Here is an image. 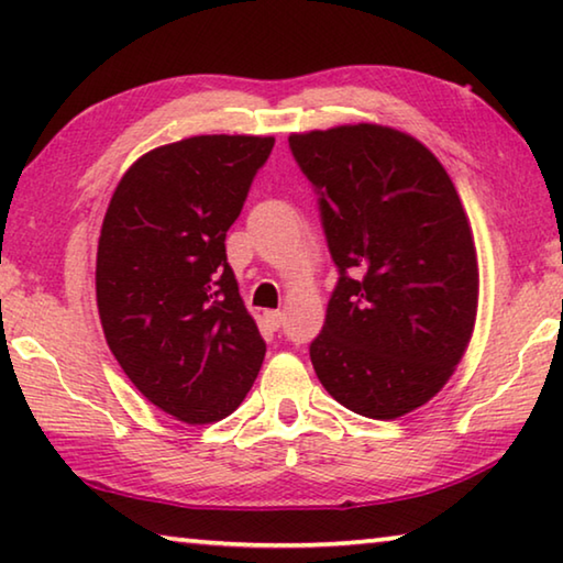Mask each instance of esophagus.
Returning a JSON list of instances; mask_svg holds the SVG:
<instances>
[{
    "label": "esophagus",
    "instance_id": "34e87169",
    "mask_svg": "<svg viewBox=\"0 0 563 563\" xmlns=\"http://www.w3.org/2000/svg\"><path fill=\"white\" fill-rule=\"evenodd\" d=\"M265 322H268L273 330H278L283 325V312L280 310H268V312H265Z\"/></svg>",
    "mask_w": 563,
    "mask_h": 563
}]
</instances>
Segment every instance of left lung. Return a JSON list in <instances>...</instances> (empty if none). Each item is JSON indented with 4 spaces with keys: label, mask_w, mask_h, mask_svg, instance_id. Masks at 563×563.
I'll list each match as a JSON object with an SVG mask.
<instances>
[{
    "label": "left lung",
    "mask_w": 563,
    "mask_h": 563,
    "mask_svg": "<svg viewBox=\"0 0 563 563\" xmlns=\"http://www.w3.org/2000/svg\"><path fill=\"white\" fill-rule=\"evenodd\" d=\"M288 144L340 275L312 367L352 412L402 417L440 393L474 330L479 271L460 196L402 131L357 123Z\"/></svg>",
    "instance_id": "left-lung-1"
}]
</instances>
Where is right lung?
I'll return each instance as SVG.
<instances>
[{
    "mask_svg": "<svg viewBox=\"0 0 563 563\" xmlns=\"http://www.w3.org/2000/svg\"><path fill=\"white\" fill-rule=\"evenodd\" d=\"M273 136H194L141 156L111 196L97 302L113 357L148 402L188 424L243 402L265 357L225 233Z\"/></svg>",
    "mask_w": 563,
    "mask_h": 563,
    "instance_id": "1",
    "label": "right lung"
}]
</instances>
